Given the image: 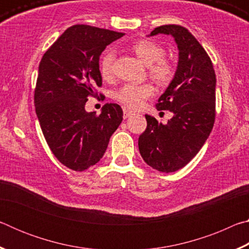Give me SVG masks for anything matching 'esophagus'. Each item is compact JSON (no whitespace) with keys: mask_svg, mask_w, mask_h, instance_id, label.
Masks as SVG:
<instances>
[{"mask_svg":"<svg viewBox=\"0 0 249 249\" xmlns=\"http://www.w3.org/2000/svg\"><path fill=\"white\" fill-rule=\"evenodd\" d=\"M123 112H124V119H127L128 116H130L133 114V112L130 111L128 108H123Z\"/></svg>","mask_w":249,"mask_h":249,"instance_id":"1","label":"esophagus"}]
</instances>
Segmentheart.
I'll return each instance as SVG.
<instances>
[{
	"instance_id": "obj_1",
	"label": "heart",
	"mask_w": 249,
	"mask_h": 249,
	"mask_svg": "<svg viewBox=\"0 0 249 249\" xmlns=\"http://www.w3.org/2000/svg\"><path fill=\"white\" fill-rule=\"evenodd\" d=\"M132 52L142 62L148 66L149 75L160 84H168L175 75V67L165 58V49L159 44L149 39H138L130 45ZM115 54L111 49L102 53L99 61L101 77L105 80L113 78V64ZM155 94V87L149 82L126 83L115 92V100L125 107L138 108L147 99Z\"/></svg>"
}]
</instances>
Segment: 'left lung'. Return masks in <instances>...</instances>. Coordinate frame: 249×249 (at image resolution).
<instances>
[{
  "label": "left lung",
  "instance_id": "obj_1",
  "mask_svg": "<svg viewBox=\"0 0 249 249\" xmlns=\"http://www.w3.org/2000/svg\"><path fill=\"white\" fill-rule=\"evenodd\" d=\"M157 34L171 35L179 49L175 78L156 104L174 117L163 125L146 114L138 148L147 165L168 174L190 162L208 140L215 121L216 78L209 54L187 28L162 25L150 36Z\"/></svg>",
  "mask_w": 249,
  "mask_h": 249
}]
</instances>
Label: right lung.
Segmentation results:
<instances>
[{"label":"right lung","instance_id":"1","mask_svg":"<svg viewBox=\"0 0 249 249\" xmlns=\"http://www.w3.org/2000/svg\"><path fill=\"white\" fill-rule=\"evenodd\" d=\"M124 35L73 25L41 58L34 93L36 114L50 150L69 169L83 171L95 165L123 120L116 103L104 104L100 115L88 113L84 105L89 96H98L96 87L102 86L101 53Z\"/></svg>","mask_w":249,"mask_h":249}]
</instances>
